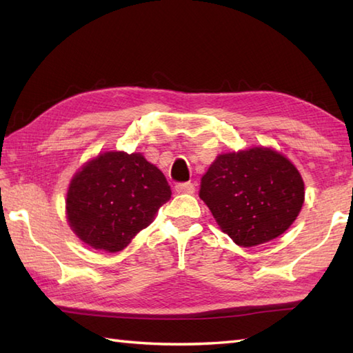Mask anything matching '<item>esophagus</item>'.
<instances>
[{
	"label": "esophagus",
	"instance_id": "esophagus-1",
	"mask_svg": "<svg viewBox=\"0 0 353 353\" xmlns=\"http://www.w3.org/2000/svg\"><path fill=\"white\" fill-rule=\"evenodd\" d=\"M174 190L177 194H192L194 191H196V183H192V182L177 183L174 186Z\"/></svg>",
	"mask_w": 353,
	"mask_h": 353
}]
</instances>
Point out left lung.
I'll use <instances>...</instances> for the list:
<instances>
[{"mask_svg": "<svg viewBox=\"0 0 353 353\" xmlns=\"http://www.w3.org/2000/svg\"><path fill=\"white\" fill-rule=\"evenodd\" d=\"M299 171L270 148L220 154L201 177L200 199L224 234L241 247L282 235L305 200Z\"/></svg>", "mask_w": 353, "mask_h": 353, "instance_id": "8db88e82", "label": "left lung"}]
</instances>
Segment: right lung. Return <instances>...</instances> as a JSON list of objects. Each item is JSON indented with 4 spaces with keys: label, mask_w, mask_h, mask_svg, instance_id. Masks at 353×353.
Returning a JSON list of instances; mask_svg holds the SVG:
<instances>
[{
    "label": "right lung",
    "mask_w": 353,
    "mask_h": 353,
    "mask_svg": "<svg viewBox=\"0 0 353 353\" xmlns=\"http://www.w3.org/2000/svg\"><path fill=\"white\" fill-rule=\"evenodd\" d=\"M170 197L167 179L144 156L108 152L74 176L66 214L81 241L115 253L152 223Z\"/></svg>",
    "instance_id": "1"
}]
</instances>
